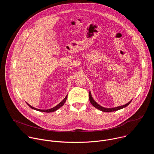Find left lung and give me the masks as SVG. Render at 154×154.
<instances>
[{"label": "left lung", "instance_id": "obj_1", "mask_svg": "<svg viewBox=\"0 0 154 154\" xmlns=\"http://www.w3.org/2000/svg\"><path fill=\"white\" fill-rule=\"evenodd\" d=\"M89 98H90V101L91 102V103L94 106L96 107V108L99 109V110H101L102 112H115V111H117L118 110V109H122L125 106H127V105H128L130 104V103L131 102V101H130L129 102H128L127 103L122 105V106H118V107H115V108H104V107H102V106L99 105L98 103H97L94 100V99H93V97H91V93L90 92V94H89Z\"/></svg>", "mask_w": 154, "mask_h": 154}]
</instances>
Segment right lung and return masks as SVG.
<instances>
[{"label":"right lung","mask_w":154,"mask_h":154,"mask_svg":"<svg viewBox=\"0 0 154 154\" xmlns=\"http://www.w3.org/2000/svg\"><path fill=\"white\" fill-rule=\"evenodd\" d=\"M67 97H68V96H66V97L59 103V104H58L57 106H54V107H53V108H51V109H37V108H34V107H33V106H32L31 105H30L29 104H28L29 105V106L30 107V108H32V109H35V110H37V111H39V112H46V113H51V112H55V111H56V110H57V109L59 108H60L61 106H62L63 105H64V103H65V102H66V99H67Z\"/></svg>","instance_id":"1"}]
</instances>
